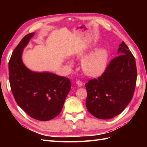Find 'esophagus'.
Returning <instances> with one entry per match:
<instances>
[{"label": "esophagus", "instance_id": "obj_1", "mask_svg": "<svg viewBox=\"0 0 147 147\" xmlns=\"http://www.w3.org/2000/svg\"><path fill=\"white\" fill-rule=\"evenodd\" d=\"M76 85L80 87H82L83 86V83L81 81H78V82H76Z\"/></svg>", "mask_w": 147, "mask_h": 147}]
</instances>
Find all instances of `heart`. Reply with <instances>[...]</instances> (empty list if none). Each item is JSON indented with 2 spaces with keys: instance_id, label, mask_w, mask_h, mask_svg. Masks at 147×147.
I'll use <instances>...</instances> for the list:
<instances>
[{
  "instance_id": "1",
  "label": "heart",
  "mask_w": 147,
  "mask_h": 147,
  "mask_svg": "<svg viewBox=\"0 0 147 147\" xmlns=\"http://www.w3.org/2000/svg\"><path fill=\"white\" fill-rule=\"evenodd\" d=\"M86 55L85 51H80L76 53V57L82 59ZM109 53L105 48H98L84 58L82 61L83 73L90 76H97L105 70L109 62ZM73 62H67V67H71Z\"/></svg>"
}]
</instances>
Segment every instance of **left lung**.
Returning <instances> with one entry per match:
<instances>
[{
	"mask_svg": "<svg viewBox=\"0 0 147 147\" xmlns=\"http://www.w3.org/2000/svg\"><path fill=\"white\" fill-rule=\"evenodd\" d=\"M104 73L85 84L87 110L100 119L121 114L129 104L135 91L137 71L132 53L124 42Z\"/></svg>",
	"mask_w": 147,
	"mask_h": 147,
	"instance_id": "obj_1",
	"label": "left lung"
}]
</instances>
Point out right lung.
Segmentation results:
<instances>
[{
  "label": "right lung",
  "instance_id": "obj_1",
  "mask_svg": "<svg viewBox=\"0 0 147 147\" xmlns=\"http://www.w3.org/2000/svg\"><path fill=\"white\" fill-rule=\"evenodd\" d=\"M34 35L23 37L12 52L9 62V82L18 105L30 117L46 121L60 114L71 85L65 77L31 71L24 64L23 51Z\"/></svg>",
  "mask_w": 147,
  "mask_h": 147
}]
</instances>
